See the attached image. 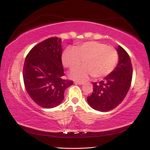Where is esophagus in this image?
I'll use <instances>...</instances> for the list:
<instances>
[{"label": "esophagus", "instance_id": "obj_1", "mask_svg": "<svg viewBox=\"0 0 150 150\" xmlns=\"http://www.w3.org/2000/svg\"><path fill=\"white\" fill-rule=\"evenodd\" d=\"M75 83L78 84V85H83V82H79V81H75Z\"/></svg>", "mask_w": 150, "mask_h": 150}]
</instances>
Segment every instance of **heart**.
I'll return each instance as SVG.
<instances>
[{"label": "heart", "mask_w": 150, "mask_h": 150, "mask_svg": "<svg viewBox=\"0 0 150 150\" xmlns=\"http://www.w3.org/2000/svg\"><path fill=\"white\" fill-rule=\"evenodd\" d=\"M118 57V52L114 47L97 41H88L75 47H67L63 52L62 61L66 68L73 70L83 60V66L73 71L71 77L83 81L91 75L95 78L108 75L116 66Z\"/></svg>", "instance_id": "obj_1"}]
</instances>
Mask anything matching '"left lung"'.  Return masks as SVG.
<instances>
[{
    "label": "left lung",
    "instance_id": "1",
    "mask_svg": "<svg viewBox=\"0 0 150 150\" xmlns=\"http://www.w3.org/2000/svg\"><path fill=\"white\" fill-rule=\"evenodd\" d=\"M119 62L102 81L93 83V92L87 97L90 106L99 111H109L122 102L127 94L132 77L131 61L126 50L117 47Z\"/></svg>",
    "mask_w": 150,
    "mask_h": 150
}]
</instances>
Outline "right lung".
Masks as SVG:
<instances>
[{
  "label": "right lung",
  "instance_id": "right-lung-1",
  "mask_svg": "<svg viewBox=\"0 0 150 150\" xmlns=\"http://www.w3.org/2000/svg\"><path fill=\"white\" fill-rule=\"evenodd\" d=\"M61 39L51 37L33 47L23 68L25 88L32 100L43 108H53L64 99V90L73 81L65 79Z\"/></svg>",
  "mask_w": 150,
  "mask_h": 150
}]
</instances>
